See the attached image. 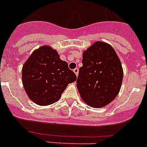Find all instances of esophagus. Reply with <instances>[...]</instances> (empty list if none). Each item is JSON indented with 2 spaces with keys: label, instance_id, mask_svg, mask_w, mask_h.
<instances>
[{
  "label": "esophagus",
  "instance_id": "34e87169",
  "mask_svg": "<svg viewBox=\"0 0 147 147\" xmlns=\"http://www.w3.org/2000/svg\"><path fill=\"white\" fill-rule=\"evenodd\" d=\"M73 71L75 72V74L76 75V76H78V68H76L75 69H73Z\"/></svg>",
  "mask_w": 147,
  "mask_h": 147
}]
</instances>
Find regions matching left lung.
Segmentation results:
<instances>
[{"instance_id":"left-lung-1","label":"left lung","mask_w":147,"mask_h":147,"mask_svg":"<svg viewBox=\"0 0 147 147\" xmlns=\"http://www.w3.org/2000/svg\"><path fill=\"white\" fill-rule=\"evenodd\" d=\"M77 87L81 98L92 108L108 105L120 90L122 64L113 47L97 41L83 52Z\"/></svg>"}]
</instances>
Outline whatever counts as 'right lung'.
I'll use <instances>...</instances> for the list:
<instances>
[{
	"mask_svg": "<svg viewBox=\"0 0 147 147\" xmlns=\"http://www.w3.org/2000/svg\"><path fill=\"white\" fill-rule=\"evenodd\" d=\"M77 77L60 60L56 50L43 45L32 53L22 67V84L31 101L39 105L57 102L68 84Z\"/></svg>",
	"mask_w": 147,
	"mask_h": 147,
	"instance_id": "add662e5",
	"label": "right lung"
}]
</instances>
